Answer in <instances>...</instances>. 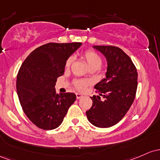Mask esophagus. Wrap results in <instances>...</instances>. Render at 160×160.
<instances>
[{
    "label": "esophagus",
    "instance_id": "34e87169",
    "mask_svg": "<svg viewBox=\"0 0 160 160\" xmlns=\"http://www.w3.org/2000/svg\"><path fill=\"white\" fill-rule=\"evenodd\" d=\"M75 95H76V98L77 99H80V98H82V94H79V93H76V94H75Z\"/></svg>",
    "mask_w": 160,
    "mask_h": 160
}]
</instances>
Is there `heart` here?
<instances>
[{"label": "heart", "mask_w": 160, "mask_h": 160, "mask_svg": "<svg viewBox=\"0 0 160 160\" xmlns=\"http://www.w3.org/2000/svg\"><path fill=\"white\" fill-rule=\"evenodd\" d=\"M82 57L85 62H87L88 66L91 68H99L102 64V59L100 57L97 52H95L93 50H87L85 52H83L82 54ZM72 57H69L66 61L65 67L66 69L70 67L72 62ZM89 85V82L87 81L82 80H75L74 82V85L77 89L79 91H83L84 89Z\"/></svg>", "instance_id": "obj_1"}]
</instances>
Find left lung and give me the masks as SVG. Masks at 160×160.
<instances>
[{"mask_svg": "<svg viewBox=\"0 0 160 160\" xmlns=\"http://www.w3.org/2000/svg\"><path fill=\"white\" fill-rule=\"evenodd\" d=\"M107 60V78L94 86L103 97H91L92 107L86 112L88 121L98 128H109L118 123L133 103L138 87L135 66L126 53L115 46H94Z\"/></svg>", "mask_w": 160, "mask_h": 160, "instance_id": "1", "label": "left lung"}]
</instances>
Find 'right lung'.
Instances as JSON below:
<instances>
[{
    "label": "right lung",
    "mask_w": 160,
    "mask_h": 160,
    "mask_svg": "<svg viewBox=\"0 0 160 160\" xmlns=\"http://www.w3.org/2000/svg\"><path fill=\"white\" fill-rule=\"evenodd\" d=\"M82 43H48L34 50L17 74V91L23 112L37 127L57 128L75 102L73 93L57 94L55 85L66 61Z\"/></svg>",
    "instance_id": "obj_1"
}]
</instances>
